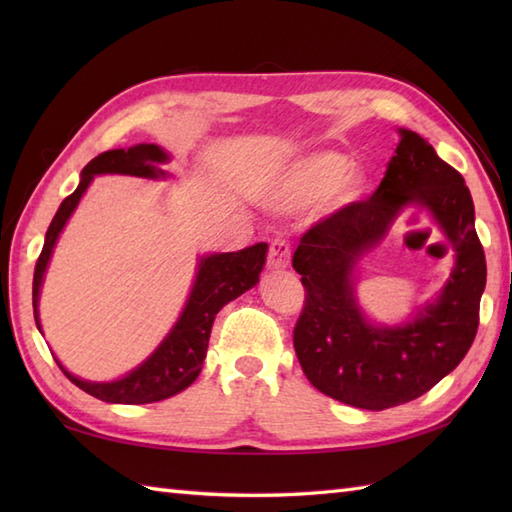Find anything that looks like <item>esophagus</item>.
Masks as SVG:
<instances>
[{
    "label": "esophagus",
    "instance_id": "34e87169",
    "mask_svg": "<svg viewBox=\"0 0 512 512\" xmlns=\"http://www.w3.org/2000/svg\"><path fill=\"white\" fill-rule=\"evenodd\" d=\"M290 266V246L284 239H273L268 248V268L286 270Z\"/></svg>",
    "mask_w": 512,
    "mask_h": 512
}]
</instances>
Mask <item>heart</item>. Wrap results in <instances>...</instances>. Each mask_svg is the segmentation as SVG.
I'll use <instances>...</instances> for the list:
<instances>
[{
    "mask_svg": "<svg viewBox=\"0 0 512 512\" xmlns=\"http://www.w3.org/2000/svg\"><path fill=\"white\" fill-rule=\"evenodd\" d=\"M367 191V176L352 169V160L339 151H314L284 171L277 182V202L306 206L328 195L339 204H352Z\"/></svg>",
    "mask_w": 512,
    "mask_h": 512,
    "instance_id": "obj_1",
    "label": "heart"
}]
</instances>
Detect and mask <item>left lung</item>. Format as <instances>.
<instances>
[{
  "instance_id": "left-lung-1",
  "label": "left lung",
  "mask_w": 512,
  "mask_h": 512,
  "mask_svg": "<svg viewBox=\"0 0 512 512\" xmlns=\"http://www.w3.org/2000/svg\"><path fill=\"white\" fill-rule=\"evenodd\" d=\"M400 143L369 200L343 206L301 237L292 266L306 286L295 325L303 374L325 396L383 411L409 402L460 365L480 323L486 259L464 178L427 140L400 127ZM409 205L430 213L454 248L452 277L436 300L396 326L366 319L355 268Z\"/></svg>"
}]
</instances>
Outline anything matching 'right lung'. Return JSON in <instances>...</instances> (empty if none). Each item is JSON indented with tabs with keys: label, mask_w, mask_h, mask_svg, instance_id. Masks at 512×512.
Here are the masks:
<instances>
[{
	"label": "right lung",
	"mask_w": 512,
	"mask_h": 512,
	"mask_svg": "<svg viewBox=\"0 0 512 512\" xmlns=\"http://www.w3.org/2000/svg\"><path fill=\"white\" fill-rule=\"evenodd\" d=\"M171 156L158 145L140 143L127 149H112L99 154L81 171L79 187L72 195H68L54 213L52 222L46 231V242L37 259L35 277H32V308H35V321L41 332L39 321V295L43 286V277L50 264L52 250L57 246L61 231L68 224L70 215L79 206L83 193L88 191L92 180L105 173H121V176L136 178H167L169 173L160 169L167 165ZM268 244H255L237 253H213L202 255L198 262V273H195L189 299L184 303L178 321L160 345L151 352L143 363L134 367L132 372L107 383H96V380H83L70 374L61 365L59 358H54L61 372L68 376L76 387L88 391L90 396L114 402V405H147V402H158L180 394L187 389L195 378L200 376L206 347H209V336L215 321V314L220 312L228 301L244 295L246 290L257 286L259 275H262L266 264Z\"/></svg>",
	"instance_id": "obj_1"
}]
</instances>
